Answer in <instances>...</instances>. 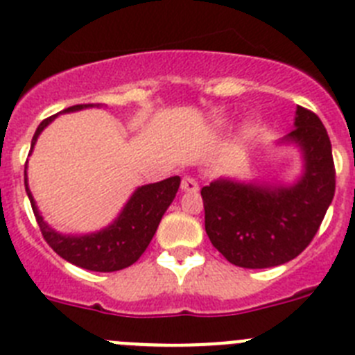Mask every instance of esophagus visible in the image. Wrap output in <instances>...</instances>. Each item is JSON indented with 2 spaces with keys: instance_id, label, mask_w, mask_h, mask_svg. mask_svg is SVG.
Masks as SVG:
<instances>
[{
  "instance_id": "1",
  "label": "esophagus",
  "mask_w": 355,
  "mask_h": 355,
  "mask_svg": "<svg viewBox=\"0 0 355 355\" xmlns=\"http://www.w3.org/2000/svg\"><path fill=\"white\" fill-rule=\"evenodd\" d=\"M181 190L188 193H196L197 190H199V184H197V181L192 180V178H184V180L181 181Z\"/></svg>"
}]
</instances>
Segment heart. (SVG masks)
<instances>
[{
  "label": "heart",
  "mask_w": 355,
  "mask_h": 355,
  "mask_svg": "<svg viewBox=\"0 0 355 355\" xmlns=\"http://www.w3.org/2000/svg\"><path fill=\"white\" fill-rule=\"evenodd\" d=\"M222 126H224V122H220V128ZM252 133H254L252 124H245V126H243V135H245V137H250Z\"/></svg>",
  "instance_id": "1"
}]
</instances>
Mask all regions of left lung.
<instances>
[{
	"label": "left lung",
	"instance_id": "obj_1",
	"mask_svg": "<svg viewBox=\"0 0 355 355\" xmlns=\"http://www.w3.org/2000/svg\"><path fill=\"white\" fill-rule=\"evenodd\" d=\"M275 146L299 149L302 172L291 183L218 178L200 190L209 241L241 268H270L297 258L334 197L332 147L318 115L297 106L293 130Z\"/></svg>",
	"mask_w": 355,
	"mask_h": 355
}]
</instances>
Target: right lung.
Returning a JSON list of instances; mask_svg holds the SVG:
<instances>
[{
  "mask_svg": "<svg viewBox=\"0 0 355 355\" xmlns=\"http://www.w3.org/2000/svg\"><path fill=\"white\" fill-rule=\"evenodd\" d=\"M87 108H101V105H76L65 108L60 114H71V112H80V110ZM60 114L40 122L33 139H31V149L28 156H31V150L35 147L40 133ZM26 171L28 167H24V187H26L28 199H30L31 208L35 213L42 236L46 238L49 247L65 261L92 272H115L133 265L155 236L159 220L168 206L172 205L181 183L180 175H174V178L159 181V183L139 187L131 193L128 202L122 206L112 224L99 231H94V233L64 234L53 229L40 215L35 199L28 187Z\"/></svg>",
  "mask_w": 355,
  "mask_h": 355,
  "instance_id": "add662e5",
  "label": "right lung"
}]
</instances>
